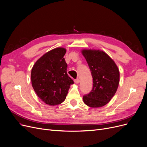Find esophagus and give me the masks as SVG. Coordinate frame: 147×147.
Here are the masks:
<instances>
[{"label":"esophagus","instance_id":"esophagus-1","mask_svg":"<svg viewBox=\"0 0 147 147\" xmlns=\"http://www.w3.org/2000/svg\"><path fill=\"white\" fill-rule=\"evenodd\" d=\"M74 82L76 84H79L80 82V80L79 79H75L74 80Z\"/></svg>","mask_w":147,"mask_h":147}]
</instances>
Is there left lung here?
I'll use <instances>...</instances> for the list:
<instances>
[{
	"instance_id": "1",
	"label": "left lung",
	"mask_w": 147,
	"mask_h": 147,
	"mask_svg": "<svg viewBox=\"0 0 147 147\" xmlns=\"http://www.w3.org/2000/svg\"><path fill=\"white\" fill-rule=\"evenodd\" d=\"M82 54L93 78V88L83 96V101L90 107H102L117 92L120 81L119 70L114 61L102 51L84 49Z\"/></svg>"
}]
</instances>
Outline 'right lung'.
I'll use <instances>...</instances> for the list:
<instances>
[{
	"label": "right lung",
	"mask_w": 147,
	"mask_h": 147,
	"mask_svg": "<svg viewBox=\"0 0 147 147\" xmlns=\"http://www.w3.org/2000/svg\"><path fill=\"white\" fill-rule=\"evenodd\" d=\"M66 49L51 50L38 60L31 71V81L37 96L50 106L63 102L73 80L67 74L63 57Z\"/></svg>",
	"instance_id": "right-lung-1"
}]
</instances>
